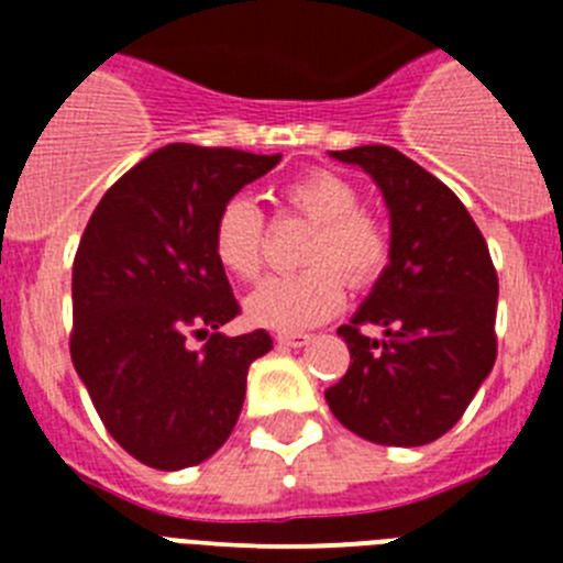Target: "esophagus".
Segmentation results:
<instances>
[{
	"label": "esophagus",
	"mask_w": 563,
	"mask_h": 563,
	"mask_svg": "<svg viewBox=\"0 0 563 563\" xmlns=\"http://www.w3.org/2000/svg\"><path fill=\"white\" fill-rule=\"evenodd\" d=\"M312 338L305 335V332H278L276 335V346L278 350H301V346H307Z\"/></svg>",
	"instance_id": "esophagus-1"
}]
</instances>
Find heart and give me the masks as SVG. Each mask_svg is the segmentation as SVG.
Here are the masks:
<instances>
[{"instance_id":"obj_1","label":"heart","mask_w":563,"mask_h":563,"mask_svg":"<svg viewBox=\"0 0 563 563\" xmlns=\"http://www.w3.org/2000/svg\"><path fill=\"white\" fill-rule=\"evenodd\" d=\"M285 200L316 222L305 247L307 271L273 276L245 298L253 324L301 332L324 324L346 301V273L355 287L372 285L389 262L386 228L361 211V197L341 174L307 172L285 188ZM213 256L236 278H256L265 262V213L251 197L236 194L217 211L211 231Z\"/></svg>"}]
</instances>
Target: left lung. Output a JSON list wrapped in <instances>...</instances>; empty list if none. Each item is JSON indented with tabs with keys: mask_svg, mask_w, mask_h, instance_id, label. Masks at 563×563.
<instances>
[{
	"mask_svg": "<svg viewBox=\"0 0 563 563\" xmlns=\"http://www.w3.org/2000/svg\"><path fill=\"white\" fill-rule=\"evenodd\" d=\"M357 166L389 208V265L338 335L350 369L327 389L341 426L415 449L451 431L496 361L499 278L487 242L445 183L391 146L330 152ZM363 325H380L369 339Z\"/></svg>",
	"mask_w": 563,
	"mask_h": 563,
	"instance_id": "left-lung-1",
	"label": "left lung"
}]
</instances>
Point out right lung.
<instances>
[{
  "instance_id": "right-lung-1",
  "label": "right lung",
  "mask_w": 563,
  "mask_h": 563,
  "mask_svg": "<svg viewBox=\"0 0 563 563\" xmlns=\"http://www.w3.org/2000/svg\"><path fill=\"white\" fill-rule=\"evenodd\" d=\"M282 154L168 143L101 197L73 262L69 355L123 451L180 471L222 449L265 330L225 335L239 305L217 262V211ZM208 336L202 351L187 338Z\"/></svg>"
}]
</instances>
